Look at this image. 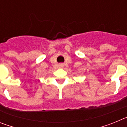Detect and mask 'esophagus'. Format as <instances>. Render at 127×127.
Listing matches in <instances>:
<instances>
[{"label":"esophagus","mask_w":127,"mask_h":127,"mask_svg":"<svg viewBox=\"0 0 127 127\" xmlns=\"http://www.w3.org/2000/svg\"><path fill=\"white\" fill-rule=\"evenodd\" d=\"M59 67H63V64H60V65H59Z\"/></svg>","instance_id":"34e87169"}]
</instances>
